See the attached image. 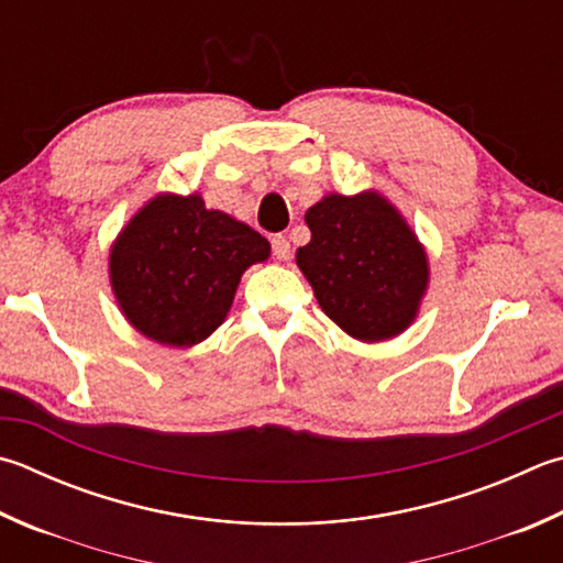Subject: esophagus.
Returning <instances> with one entry per match:
<instances>
[{"label": "esophagus", "instance_id": "obj_1", "mask_svg": "<svg viewBox=\"0 0 563 563\" xmlns=\"http://www.w3.org/2000/svg\"><path fill=\"white\" fill-rule=\"evenodd\" d=\"M271 246H273V255L278 261H288L290 258V241L285 236H273L271 239Z\"/></svg>", "mask_w": 563, "mask_h": 563}]
</instances>
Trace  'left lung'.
Here are the masks:
<instances>
[{
    "label": "left lung",
    "mask_w": 563,
    "mask_h": 563,
    "mask_svg": "<svg viewBox=\"0 0 563 563\" xmlns=\"http://www.w3.org/2000/svg\"><path fill=\"white\" fill-rule=\"evenodd\" d=\"M312 239L298 268L324 314L362 342L401 334L428 288V255L382 194H327L305 213Z\"/></svg>",
    "instance_id": "1"
}]
</instances>
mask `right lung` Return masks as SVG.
<instances>
[{
  "instance_id": "right-lung-1",
  "label": "right lung",
  "mask_w": 563,
  "mask_h": 563,
  "mask_svg": "<svg viewBox=\"0 0 563 563\" xmlns=\"http://www.w3.org/2000/svg\"><path fill=\"white\" fill-rule=\"evenodd\" d=\"M271 243L199 194H157L110 249V285L128 322L167 346H194L227 320L241 275Z\"/></svg>"
}]
</instances>
